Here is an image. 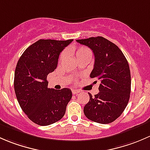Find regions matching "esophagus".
<instances>
[{"instance_id":"obj_1","label":"esophagus","mask_w":150,"mask_h":150,"mask_svg":"<svg viewBox=\"0 0 150 150\" xmlns=\"http://www.w3.org/2000/svg\"><path fill=\"white\" fill-rule=\"evenodd\" d=\"M80 92L79 90H78V89H72V93L74 94V95H76V94H79Z\"/></svg>"}]
</instances>
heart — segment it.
I'll list each match as a JSON object with an SVG mask.
<instances>
[{
    "instance_id": "1",
    "label": "heart",
    "mask_w": 150,
    "mask_h": 150,
    "mask_svg": "<svg viewBox=\"0 0 150 150\" xmlns=\"http://www.w3.org/2000/svg\"><path fill=\"white\" fill-rule=\"evenodd\" d=\"M69 50L74 54L77 59H79V58H81V57L85 56V55H91L90 51H89V49L86 47H80L77 49H76L75 47H71V48L69 49ZM64 56H65L64 53L61 54V57H60V60H61H61H63V58H64Z\"/></svg>"
}]
</instances>
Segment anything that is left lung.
I'll return each mask as SVG.
<instances>
[{
    "instance_id": "8db88e82",
    "label": "left lung",
    "mask_w": 150,
    "mask_h": 150,
    "mask_svg": "<svg viewBox=\"0 0 150 150\" xmlns=\"http://www.w3.org/2000/svg\"><path fill=\"white\" fill-rule=\"evenodd\" d=\"M89 47L95 55L91 78L100 81L99 93L84 108L88 119L103 124L112 123L123 112L131 93V73L126 57L119 47L103 37L76 40Z\"/></svg>"
}]
</instances>
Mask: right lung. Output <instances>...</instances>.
Wrapping results in <instances>:
<instances>
[{
    "label": "right lung",
    "instance_id": "1",
    "mask_svg": "<svg viewBox=\"0 0 150 150\" xmlns=\"http://www.w3.org/2000/svg\"><path fill=\"white\" fill-rule=\"evenodd\" d=\"M73 40H40L26 49L16 65V98L24 113L40 126L61 120L72 98L70 89L47 88V76L56 69L61 52Z\"/></svg>",
    "mask_w": 150,
    "mask_h": 150
}]
</instances>
